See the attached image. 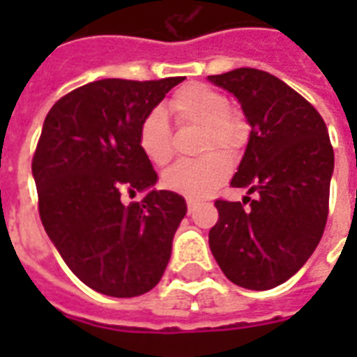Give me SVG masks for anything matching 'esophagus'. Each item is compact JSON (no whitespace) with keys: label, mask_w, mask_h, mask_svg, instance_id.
<instances>
[{"label":"esophagus","mask_w":357,"mask_h":357,"mask_svg":"<svg viewBox=\"0 0 357 357\" xmlns=\"http://www.w3.org/2000/svg\"><path fill=\"white\" fill-rule=\"evenodd\" d=\"M195 207H196V200H192V198H187V209L190 211H195Z\"/></svg>","instance_id":"1"}]
</instances>
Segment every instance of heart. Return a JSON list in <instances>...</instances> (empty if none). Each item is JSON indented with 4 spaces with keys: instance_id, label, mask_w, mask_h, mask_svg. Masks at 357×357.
Masks as SVG:
<instances>
[{
    "instance_id": "heart-1",
    "label": "heart",
    "mask_w": 357,
    "mask_h": 357,
    "mask_svg": "<svg viewBox=\"0 0 357 357\" xmlns=\"http://www.w3.org/2000/svg\"><path fill=\"white\" fill-rule=\"evenodd\" d=\"M168 109L178 123H202L200 151H209L196 159H181L162 176L168 190L204 198L213 195L228 179L231 161L222 151L238 150L246 137V126L237 111L229 107L222 92L204 83H187L174 92ZM137 140L142 153L153 165H167L174 155V137L167 114L159 107L151 109L140 120Z\"/></svg>"
}]
</instances>
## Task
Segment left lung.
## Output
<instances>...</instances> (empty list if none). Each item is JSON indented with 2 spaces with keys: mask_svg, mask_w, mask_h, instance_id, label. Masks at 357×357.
<instances>
[{
  "mask_svg": "<svg viewBox=\"0 0 357 357\" xmlns=\"http://www.w3.org/2000/svg\"><path fill=\"white\" fill-rule=\"evenodd\" d=\"M209 81L237 98L252 126L231 187L255 195L215 202L209 248L229 282L265 291L296 274L324 234L332 142L319 111L276 75L237 68Z\"/></svg>",
  "mask_w": 357,
  "mask_h": 357,
  "instance_id": "obj_1",
  "label": "left lung"
}]
</instances>
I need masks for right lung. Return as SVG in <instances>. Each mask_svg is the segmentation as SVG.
Instances as JSON below:
<instances>
[{"mask_svg":"<svg viewBox=\"0 0 357 357\" xmlns=\"http://www.w3.org/2000/svg\"><path fill=\"white\" fill-rule=\"evenodd\" d=\"M185 77L100 79L64 94L33 155L38 215L68 268L98 293L131 298L159 283L187 213L157 181L137 140L140 120Z\"/></svg>","mask_w":357,"mask_h":357,"instance_id":"obj_1","label":"right lung"}]
</instances>
